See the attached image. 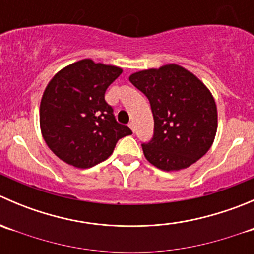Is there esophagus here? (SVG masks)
Returning <instances> with one entry per match:
<instances>
[{"mask_svg": "<svg viewBox=\"0 0 254 254\" xmlns=\"http://www.w3.org/2000/svg\"><path fill=\"white\" fill-rule=\"evenodd\" d=\"M129 127L132 130V132H135V124H134V123H132V122L129 123Z\"/></svg>", "mask_w": 254, "mask_h": 254, "instance_id": "34e87169", "label": "esophagus"}]
</instances>
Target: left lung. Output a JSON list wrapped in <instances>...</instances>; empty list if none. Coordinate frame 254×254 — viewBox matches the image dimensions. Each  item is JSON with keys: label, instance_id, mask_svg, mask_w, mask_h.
<instances>
[{"label": "left lung", "instance_id": "8db88e82", "mask_svg": "<svg viewBox=\"0 0 254 254\" xmlns=\"http://www.w3.org/2000/svg\"><path fill=\"white\" fill-rule=\"evenodd\" d=\"M130 82L148 98L153 137L142 143L146 160L162 171L188 168L211 147L217 109L207 87L176 64L132 73Z\"/></svg>", "mask_w": 254, "mask_h": 254}]
</instances>
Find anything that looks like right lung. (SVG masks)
I'll return each instance as SVG.
<instances>
[{
  "mask_svg": "<svg viewBox=\"0 0 254 254\" xmlns=\"http://www.w3.org/2000/svg\"><path fill=\"white\" fill-rule=\"evenodd\" d=\"M120 67L83 59L59 71L40 102V130L48 147L67 165L91 168L106 161L132 131L115 120L104 99Z\"/></svg>",
  "mask_w": 254,
  "mask_h": 254,
  "instance_id": "1",
  "label": "right lung"
}]
</instances>
